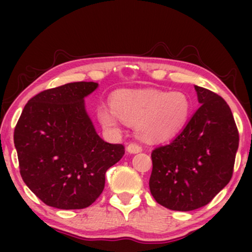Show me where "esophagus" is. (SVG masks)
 <instances>
[{
  "mask_svg": "<svg viewBox=\"0 0 252 252\" xmlns=\"http://www.w3.org/2000/svg\"><path fill=\"white\" fill-rule=\"evenodd\" d=\"M126 152H128L129 154H137V153L142 152V147H140L136 143H130L129 146L126 147Z\"/></svg>",
  "mask_w": 252,
  "mask_h": 252,
  "instance_id": "34e87169",
  "label": "esophagus"
}]
</instances>
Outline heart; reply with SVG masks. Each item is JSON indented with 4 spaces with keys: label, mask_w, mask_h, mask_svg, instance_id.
<instances>
[{
    "label": "heart",
    "mask_w": 252,
    "mask_h": 252,
    "mask_svg": "<svg viewBox=\"0 0 252 252\" xmlns=\"http://www.w3.org/2000/svg\"><path fill=\"white\" fill-rule=\"evenodd\" d=\"M112 109L97 110L104 128L117 130L121 121L136 124V134L144 142L158 143L175 137L186 126L190 100L184 92L160 90H124L112 97Z\"/></svg>",
    "instance_id": "b5f03b06"
}]
</instances>
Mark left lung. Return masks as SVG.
I'll use <instances>...</instances> for the list:
<instances>
[{
  "label": "left lung",
  "instance_id": "8db88e82",
  "mask_svg": "<svg viewBox=\"0 0 252 252\" xmlns=\"http://www.w3.org/2000/svg\"><path fill=\"white\" fill-rule=\"evenodd\" d=\"M199 109L169 144L152 153L149 189L173 211L205 206L231 180L239 136L230 106L220 96L194 85Z\"/></svg>",
  "mask_w": 252,
  "mask_h": 252
}]
</instances>
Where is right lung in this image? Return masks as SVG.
<instances>
[{"label":"right lung","instance_id":"obj_1","mask_svg":"<svg viewBox=\"0 0 252 252\" xmlns=\"http://www.w3.org/2000/svg\"><path fill=\"white\" fill-rule=\"evenodd\" d=\"M98 83H68L26 104L14 131L20 173L46 205L85 209L96 201L105 173L124 155L122 144L99 137L85 108Z\"/></svg>","mask_w":252,"mask_h":252}]
</instances>
